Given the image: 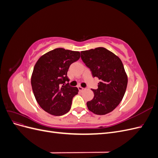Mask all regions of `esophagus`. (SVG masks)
<instances>
[{
    "mask_svg": "<svg viewBox=\"0 0 158 158\" xmlns=\"http://www.w3.org/2000/svg\"><path fill=\"white\" fill-rule=\"evenodd\" d=\"M78 88L79 91H80V92H82V91H84L85 89L84 88H82V87H81V86H78Z\"/></svg>",
    "mask_w": 158,
    "mask_h": 158,
    "instance_id": "34e87169",
    "label": "esophagus"
}]
</instances>
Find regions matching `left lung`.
<instances>
[{
	"label": "left lung",
	"instance_id": "1",
	"mask_svg": "<svg viewBox=\"0 0 158 158\" xmlns=\"http://www.w3.org/2000/svg\"><path fill=\"white\" fill-rule=\"evenodd\" d=\"M81 59L94 77L100 80L97 89H92L94 98L87 102L90 111L103 115L115 109L125 94L127 75L122 61L104 47L81 52Z\"/></svg>",
	"mask_w": 158,
	"mask_h": 158
}]
</instances>
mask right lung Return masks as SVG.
Instances as JSON below:
<instances>
[{
  "mask_svg": "<svg viewBox=\"0 0 158 158\" xmlns=\"http://www.w3.org/2000/svg\"><path fill=\"white\" fill-rule=\"evenodd\" d=\"M80 57L79 51L57 48L37 61L31 84L36 101L45 111L56 116L69 111L73 98L78 94V89L69 85L67 72L70 64ZM66 81L68 82L66 85Z\"/></svg>",
  "mask_w": 158,
  "mask_h": 158,
  "instance_id": "1",
  "label": "right lung"
}]
</instances>
